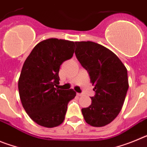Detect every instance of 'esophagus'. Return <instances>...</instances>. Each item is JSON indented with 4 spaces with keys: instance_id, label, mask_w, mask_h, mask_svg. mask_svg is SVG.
I'll list each match as a JSON object with an SVG mask.
<instances>
[{
    "instance_id": "esophagus-1",
    "label": "esophagus",
    "mask_w": 147,
    "mask_h": 147,
    "mask_svg": "<svg viewBox=\"0 0 147 147\" xmlns=\"http://www.w3.org/2000/svg\"><path fill=\"white\" fill-rule=\"evenodd\" d=\"M76 95H77L78 96H83L82 93H76Z\"/></svg>"
}]
</instances>
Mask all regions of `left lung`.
<instances>
[{
	"label": "left lung",
	"instance_id": "1",
	"mask_svg": "<svg viewBox=\"0 0 147 147\" xmlns=\"http://www.w3.org/2000/svg\"><path fill=\"white\" fill-rule=\"evenodd\" d=\"M75 54L88 72L96 94L92 103L82 109L85 121L104 127L116 118L124 105L129 83L124 65L113 52L96 42H76Z\"/></svg>",
	"mask_w": 147,
	"mask_h": 147
}]
</instances>
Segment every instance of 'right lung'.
<instances>
[{
    "label": "right lung",
    "instance_id": "1",
    "mask_svg": "<svg viewBox=\"0 0 147 147\" xmlns=\"http://www.w3.org/2000/svg\"><path fill=\"white\" fill-rule=\"evenodd\" d=\"M75 42L56 38L39 42L26 59L18 90L23 108L37 124L57 127L63 122L68 102L74 98L73 89L56 88L59 84L62 63L71 59Z\"/></svg>",
    "mask_w": 147,
    "mask_h": 147
}]
</instances>
